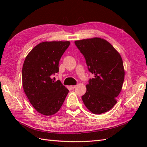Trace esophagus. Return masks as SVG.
Here are the masks:
<instances>
[{
    "label": "esophagus",
    "instance_id": "1",
    "mask_svg": "<svg viewBox=\"0 0 147 147\" xmlns=\"http://www.w3.org/2000/svg\"><path fill=\"white\" fill-rule=\"evenodd\" d=\"M76 85H71L70 87L72 89H74V88H76Z\"/></svg>",
    "mask_w": 147,
    "mask_h": 147
}]
</instances>
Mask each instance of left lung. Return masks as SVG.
I'll return each instance as SVG.
<instances>
[{"instance_id":"obj_1","label":"left lung","mask_w":147,"mask_h":147,"mask_svg":"<svg viewBox=\"0 0 147 147\" xmlns=\"http://www.w3.org/2000/svg\"><path fill=\"white\" fill-rule=\"evenodd\" d=\"M74 43L85 57L88 71L94 74L82 96L84 104L93 114L107 112L116 104L115 98L124 82L121 55L107 40L97 37L76 40Z\"/></svg>"}]
</instances>
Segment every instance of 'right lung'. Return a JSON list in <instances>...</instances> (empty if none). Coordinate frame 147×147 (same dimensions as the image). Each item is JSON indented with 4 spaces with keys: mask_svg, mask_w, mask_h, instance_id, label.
Masks as SVG:
<instances>
[{
    "mask_svg": "<svg viewBox=\"0 0 147 147\" xmlns=\"http://www.w3.org/2000/svg\"><path fill=\"white\" fill-rule=\"evenodd\" d=\"M70 42H44L30 51L24 61L22 83L31 104L45 115L55 114L69 92L59 80L51 76L59 72V62Z\"/></svg>",
    "mask_w": 147,
    "mask_h": 147,
    "instance_id": "1",
    "label": "right lung"
}]
</instances>
